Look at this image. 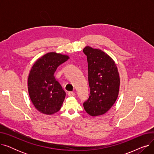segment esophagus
<instances>
[{
	"label": "esophagus",
	"instance_id": "obj_1",
	"mask_svg": "<svg viewBox=\"0 0 154 154\" xmlns=\"http://www.w3.org/2000/svg\"><path fill=\"white\" fill-rule=\"evenodd\" d=\"M68 95H69V97H74V96L75 95V93L74 92H69L68 93Z\"/></svg>",
	"mask_w": 154,
	"mask_h": 154
}]
</instances>
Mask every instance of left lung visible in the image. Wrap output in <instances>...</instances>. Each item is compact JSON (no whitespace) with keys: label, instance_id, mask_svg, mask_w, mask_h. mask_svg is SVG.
Returning a JSON list of instances; mask_svg holds the SVG:
<instances>
[{"label":"left lung","instance_id":"obj_1","mask_svg":"<svg viewBox=\"0 0 154 154\" xmlns=\"http://www.w3.org/2000/svg\"><path fill=\"white\" fill-rule=\"evenodd\" d=\"M83 52L87 58L91 89L84 107L92 117L102 116L110 110L118 97L120 76L117 67L112 57L100 49L86 46Z\"/></svg>","mask_w":154,"mask_h":154}]
</instances>
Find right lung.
Returning a JSON list of instances; mask_svg holds the SVG:
<instances>
[{
    "label": "right lung",
    "instance_id": "add662e5",
    "mask_svg": "<svg viewBox=\"0 0 154 154\" xmlns=\"http://www.w3.org/2000/svg\"><path fill=\"white\" fill-rule=\"evenodd\" d=\"M69 59L67 55L48 52L38 58L31 68L27 80L29 95L35 109L42 114L52 115L62 106L66 94L55 80L54 73Z\"/></svg>",
    "mask_w": 154,
    "mask_h": 154
}]
</instances>
